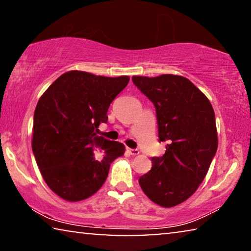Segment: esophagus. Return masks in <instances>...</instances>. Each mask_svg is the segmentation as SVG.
<instances>
[{"label": "esophagus", "instance_id": "1", "mask_svg": "<svg viewBox=\"0 0 251 251\" xmlns=\"http://www.w3.org/2000/svg\"><path fill=\"white\" fill-rule=\"evenodd\" d=\"M127 152H128L130 155H137L138 153H140L137 149H127Z\"/></svg>", "mask_w": 251, "mask_h": 251}]
</instances>
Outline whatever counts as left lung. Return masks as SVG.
Segmentation results:
<instances>
[{
    "label": "left lung",
    "instance_id": "8db88e82",
    "mask_svg": "<svg viewBox=\"0 0 251 251\" xmlns=\"http://www.w3.org/2000/svg\"><path fill=\"white\" fill-rule=\"evenodd\" d=\"M135 87L155 107L162 156L138 179L155 204L173 207L185 201L204 180L218 150L215 115L211 102L188 78L173 74L133 76Z\"/></svg>",
    "mask_w": 251,
    "mask_h": 251
}]
</instances>
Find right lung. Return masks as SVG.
I'll return each instance as SVG.
<instances>
[{"mask_svg": "<svg viewBox=\"0 0 251 251\" xmlns=\"http://www.w3.org/2000/svg\"><path fill=\"white\" fill-rule=\"evenodd\" d=\"M128 76H97L82 71L62 74L37 103L32 152L48 187L77 201L98 192L124 144L97 135L110 103Z\"/></svg>", "mask_w": 251, "mask_h": 251, "instance_id": "right-lung-1", "label": "right lung"}]
</instances>
